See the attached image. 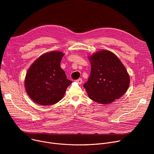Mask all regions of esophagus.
Wrapping results in <instances>:
<instances>
[{"label": "esophagus", "mask_w": 154, "mask_h": 154, "mask_svg": "<svg viewBox=\"0 0 154 154\" xmlns=\"http://www.w3.org/2000/svg\"><path fill=\"white\" fill-rule=\"evenodd\" d=\"M75 82H77V83L79 84H81L82 83V79H77V80H75Z\"/></svg>", "instance_id": "34e87169"}]
</instances>
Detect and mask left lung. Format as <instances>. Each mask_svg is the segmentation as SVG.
Masks as SVG:
<instances>
[{
  "label": "left lung",
  "instance_id": "obj_1",
  "mask_svg": "<svg viewBox=\"0 0 154 154\" xmlns=\"http://www.w3.org/2000/svg\"><path fill=\"white\" fill-rule=\"evenodd\" d=\"M91 75L84 87L88 97L102 104L113 102L128 89L130 77L124 66L110 51L102 50L88 57Z\"/></svg>",
  "mask_w": 154,
  "mask_h": 154
}]
</instances>
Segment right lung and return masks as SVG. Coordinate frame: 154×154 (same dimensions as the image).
I'll return each mask as SVG.
<instances>
[{
    "label": "right lung",
    "mask_w": 154,
    "mask_h": 154,
    "mask_svg": "<svg viewBox=\"0 0 154 154\" xmlns=\"http://www.w3.org/2000/svg\"><path fill=\"white\" fill-rule=\"evenodd\" d=\"M64 54L59 51L45 53L28 69L25 88L30 98L41 106H50L60 101L72 81L67 79L60 65Z\"/></svg>",
    "instance_id": "right-lung-1"
}]
</instances>
